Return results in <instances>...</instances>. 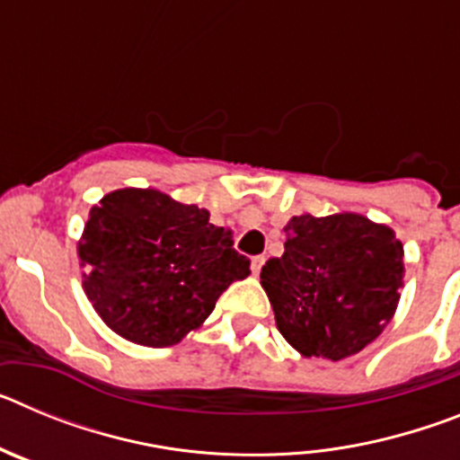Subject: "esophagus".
I'll return each mask as SVG.
<instances>
[{
    "instance_id": "1",
    "label": "esophagus",
    "mask_w": 460,
    "mask_h": 460,
    "mask_svg": "<svg viewBox=\"0 0 460 460\" xmlns=\"http://www.w3.org/2000/svg\"><path fill=\"white\" fill-rule=\"evenodd\" d=\"M262 265H265V255H255V258H251V274L258 276Z\"/></svg>"
}]
</instances>
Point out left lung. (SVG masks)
<instances>
[{
	"label": "left lung",
	"instance_id": "8db88e82",
	"mask_svg": "<svg viewBox=\"0 0 460 460\" xmlns=\"http://www.w3.org/2000/svg\"><path fill=\"white\" fill-rule=\"evenodd\" d=\"M286 251L260 271L276 327L304 357L341 361L382 334L403 286V243L385 223L343 211L292 217Z\"/></svg>",
	"mask_w": 460,
	"mask_h": 460
}]
</instances>
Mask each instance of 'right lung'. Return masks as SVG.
<instances>
[{
	"label": "right lung",
	"instance_id": "obj_1",
	"mask_svg": "<svg viewBox=\"0 0 460 460\" xmlns=\"http://www.w3.org/2000/svg\"><path fill=\"white\" fill-rule=\"evenodd\" d=\"M83 288L115 334L147 348L202 327L230 283L251 274L209 211L156 189H119L93 205L78 242Z\"/></svg>",
	"mask_w": 460,
	"mask_h": 460
}]
</instances>
